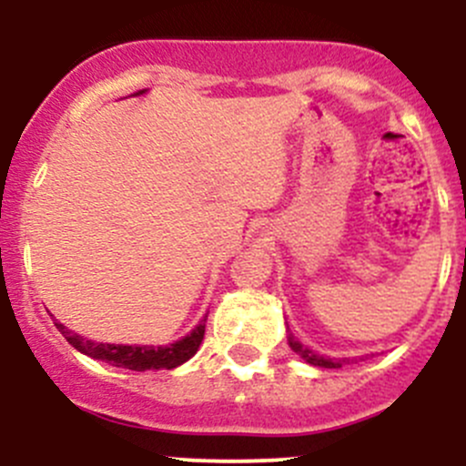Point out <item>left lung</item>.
<instances>
[{
	"label": "left lung",
	"instance_id": "1",
	"mask_svg": "<svg viewBox=\"0 0 466 466\" xmlns=\"http://www.w3.org/2000/svg\"><path fill=\"white\" fill-rule=\"evenodd\" d=\"M289 342H290V347H293V351H295V354H299V356H302V359L307 360V363H311V365H318V368H340V360L324 359V356L316 354V351H311V350H307V347H304V345H299V342L295 340L293 336L289 338Z\"/></svg>",
	"mask_w": 466,
	"mask_h": 466
}]
</instances>
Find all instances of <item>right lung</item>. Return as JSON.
<instances>
[{
    "label": "right lung",
    "mask_w": 466,
    "mask_h": 466,
    "mask_svg": "<svg viewBox=\"0 0 466 466\" xmlns=\"http://www.w3.org/2000/svg\"><path fill=\"white\" fill-rule=\"evenodd\" d=\"M205 322L198 324L189 336H185L182 340L173 342V345H162V347H148V345H107V342H94L87 338L78 336V333L69 331L65 324L56 322V329L67 338V342L72 347H76L83 354L92 356V359L103 360V363H110L115 368H126L135 370V372H146V370H173L177 365H182L185 360H189L191 356L198 351L200 342L205 336Z\"/></svg>",
    "instance_id": "obj_1"
}]
</instances>
